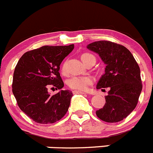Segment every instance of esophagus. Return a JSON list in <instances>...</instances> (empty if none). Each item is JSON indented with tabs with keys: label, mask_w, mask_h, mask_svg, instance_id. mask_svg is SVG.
I'll return each instance as SVG.
<instances>
[{
	"label": "esophagus",
	"mask_w": 153,
	"mask_h": 153,
	"mask_svg": "<svg viewBox=\"0 0 153 153\" xmlns=\"http://www.w3.org/2000/svg\"><path fill=\"white\" fill-rule=\"evenodd\" d=\"M73 93H74V94H85L84 92L79 91V90H74V91H73Z\"/></svg>",
	"instance_id": "34e87169"
}]
</instances>
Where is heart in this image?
<instances>
[{
    "mask_svg": "<svg viewBox=\"0 0 153 153\" xmlns=\"http://www.w3.org/2000/svg\"><path fill=\"white\" fill-rule=\"evenodd\" d=\"M91 57H94L92 54L89 53H83L81 55V60L83 63ZM61 71L65 73V65L63 64L61 67ZM92 83V79L90 76H73L70 78L67 82L68 86L70 89L78 90H86L88 86Z\"/></svg>",
    "mask_w": 153,
    "mask_h": 153,
    "instance_id": "1",
    "label": "heart"
}]
</instances>
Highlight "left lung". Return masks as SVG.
<instances>
[{
    "label": "left lung",
    "instance_id": "obj_1",
    "mask_svg": "<svg viewBox=\"0 0 153 153\" xmlns=\"http://www.w3.org/2000/svg\"><path fill=\"white\" fill-rule=\"evenodd\" d=\"M97 53L106 63L105 74L97 83V89L108 87L104 106L96 112L107 123H117L126 118L138 103L143 89L140 69L130 51L121 44L100 40L87 46Z\"/></svg>",
    "mask_w": 153,
    "mask_h": 153
}]
</instances>
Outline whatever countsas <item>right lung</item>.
Returning <instances> with one entry per match:
<instances>
[{
    "label": "right lung",
    "mask_w": 153,
    "mask_h": 153,
    "mask_svg": "<svg viewBox=\"0 0 153 153\" xmlns=\"http://www.w3.org/2000/svg\"><path fill=\"white\" fill-rule=\"evenodd\" d=\"M74 48V44L43 46L26 52L17 62L12 92L20 109L34 122L53 123L67 113L72 92L60 90L51 96L47 88L48 85L56 90L63 87L60 65Z\"/></svg>",
    "instance_id": "1"
}]
</instances>
